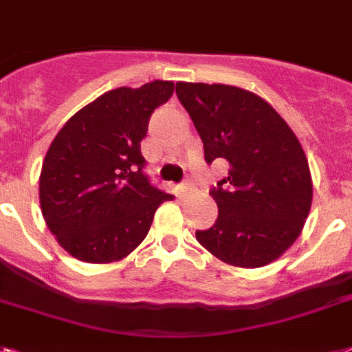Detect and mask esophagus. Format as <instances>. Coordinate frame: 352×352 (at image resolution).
<instances>
[{
    "label": "esophagus",
    "instance_id": "34e87169",
    "mask_svg": "<svg viewBox=\"0 0 352 352\" xmlns=\"http://www.w3.org/2000/svg\"><path fill=\"white\" fill-rule=\"evenodd\" d=\"M191 190H193V184H191V181H184L179 184V193H181V195H188Z\"/></svg>",
    "mask_w": 352,
    "mask_h": 352
}]
</instances>
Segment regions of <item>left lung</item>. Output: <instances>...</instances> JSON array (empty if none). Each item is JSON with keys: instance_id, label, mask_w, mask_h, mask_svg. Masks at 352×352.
Here are the masks:
<instances>
[{"instance_id": "left-lung-1", "label": "left lung", "mask_w": 352, "mask_h": 352, "mask_svg": "<svg viewBox=\"0 0 352 352\" xmlns=\"http://www.w3.org/2000/svg\"><path fill=\"white\" fill-rule=\"evenodd\" d=\"M177 97L204 144V159L228 162L210 191L219 217L199 244L236 267H262L298 239L313 182L289 124L256 94L230 85L177 82Z\"/></svg>"}]
</instances>
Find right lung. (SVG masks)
Here are the masks:
<instances>
[{
	"mask_svg": "<svg viewBox=\"0 0 352 352\" xmlns=\"http://www.w3.org/2000/svg\"><path fill=\"white\" fill-rule=\"evenodd\" d=\"M171 81L102 94L74 113L43 161L39 204L63 250L88 264L124 258L146 239L157 208L173 197L142 171L141 141Z\"/></svg>",
	"mask_w": 352,
	"mask_h": 352,
	"instance_id": "add662e5",
	"label": "right lung"
}]
</instances>
